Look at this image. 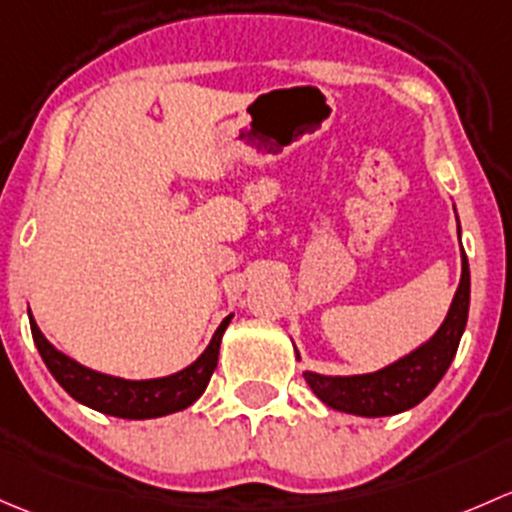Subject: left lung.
<instances>
[{
  "label": "left lung",
  "mask_w": 512,
  "mask_h": 512,
  "mask_svg": "<svg viewBox=\"0 0 512 512\" xmlns=\"http://www.w3.org/2000/svg\"><path fill=\"white\" fill-rule=\"evenodd\" d=\"M468 303H471V271H468V258L461 249V281H458L444 323L429 340L377 372L320 374L305 370V382L320 402L337 412L370 416V419L407 412L421 399L429 397L449 370L463 330H466ZM295 360H300L298 350H295Z\"/></svg>",
  "instance_id": "obj_1"
}]
</instances>
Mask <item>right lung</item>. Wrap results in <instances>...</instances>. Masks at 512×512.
Here are the masks:
<instances>
[{"mask_svg":"<svg viewBox=\"0 0 512 512\" xmlns=\"http://www.w3.org/2000/svg\"><path fill=\"white\" fill-rule=\"evenodd\" d=\"M231 318H234V313L221 320L217 333L209 340L207 350L184 370L155 379H125L91 370V367L68 357L66 352H61L59 347L46 340L29 313L36 350H39L41 360L54 374L56 382L76 402L86 404V407L96 409L100 414L118 416V419H157V416L175 414L192 407L204 394L209 379H212V372L219 360L221 337H224V330L229 328Z\"/></svg>","mask_w":512,"mask_h":512,"instance_id":"right-lung-1","label":"right lung"}]
</instances>
